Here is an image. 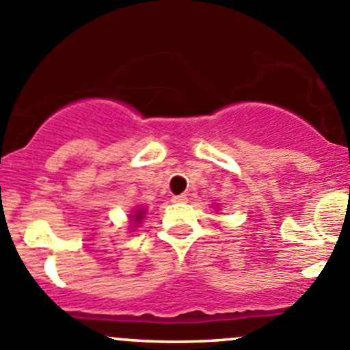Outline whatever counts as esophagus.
I'll return each instance as SVG.
<instances>
[{"label": "esophagus", "mask_w": 350, "mask_h": 350, "mask_svg": "<svg viewBox=\"0 0 350 350\" xmlns=\"http://www.w3.org/2000/svg\"><path fill=\"white\" fill-rule=\"evenodd\" d=\"M172 201H174V203H186V201H188V196H186V195H176V196H172Z\"/></svg>", "instance_id": "34e87169"}]
</instances>
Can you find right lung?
<instances>
[{
    "label": "right lung",
    "instance_id": "right-lung-1",
    "mask_svg": "<svg viewBox=\"0 0 350 350\" xmlns=\"http://www.w3.org/2000/svg\"><path fill=\"white\" fill-rule=\"evenodd\" d=\"M144 215H146V208H135L133 215H130V221L133 224V227H139L140 221L144 220Z\"/></svg>",
    "mask_w": 350,
    "mask_h": 350
}]
</instances>
